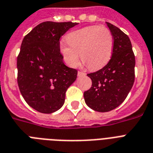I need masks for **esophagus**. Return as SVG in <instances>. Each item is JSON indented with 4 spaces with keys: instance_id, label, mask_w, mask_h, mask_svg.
Masks as SVG:
<instances>
[{
    "instance_id": "34e87169",
    "label": "esophagus",
    "mask_w": 153,
    "mask_h": 153,
    "mask_svg": "<svg viewBox=\"0 0 153 153\" xmlns=\"http://www.w3.org/2000/svg\"><path fill=\"white\" fill-rule=\"evenodd\" d=\"M85 73H83V72L82 71H79L78 72V76L79 77H81V76H83V75H85Z\"/></svg>"
}]
</instances>
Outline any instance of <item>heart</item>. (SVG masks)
Wrapping results in <instances>:
<instances>
[{"label": "heart", "mask_w": 153, "mask_h": 153, "mask_svg": "<svg viewBox=\"0 0 153 153\" xmlns=\"http://www.w3.org/2000/svg\"><path fill=\"white\" fill-rule=\"evenodd\" d=\"M66 41L60 43V51L71 67L78 66L80 54L90 69H101L109 62L114 51L112 32L102 26L92 25L73 31L67 35Z\"/></svg>", "instance_id": "heart-1"}]
</instances>
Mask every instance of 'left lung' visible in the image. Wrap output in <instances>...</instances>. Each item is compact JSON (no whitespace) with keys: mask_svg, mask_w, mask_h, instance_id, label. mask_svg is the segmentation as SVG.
I'll list each match as a JSON object with an SVG mask.
<instances>
[{"mask_svg":"<svg viewBox=\"0 0 153 153\" xmlns=\"http://www.w3.org/2000/svg\"><path fill=\"white\" fill-rule=\"evenodd\" d=\"M114 36L111 59L103 68L88 74L91 88L84 92L86 104L98 112H109L125 101L135 79V56L128 36L110 23L105 22Z\"/></svg>","mask_w":153,"mask_h":153,"instance_id":"left-lung-1","label":"left lung"}]
</instances>
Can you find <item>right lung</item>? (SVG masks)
I'll use <instances>...</instances> for the list:
<instances>
[{"label": "right lung", "instance_id": "1", "mask_svg": "<svg viewBox=\"0 0 153 153\" xmlns=\"http://www.w3.org/2000/svg\"><path fill=\"white\" fill-rule=\"evenodd\" d=\"M78 23L46 21L25 36L17 57V82L27 104L43 114L63 105L66 91L77 79L78 71L63 62L59 39Z\"/></svg>", "mask_w": 153, "mask_h": 153}]
</instances>
